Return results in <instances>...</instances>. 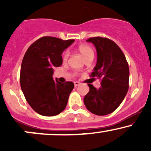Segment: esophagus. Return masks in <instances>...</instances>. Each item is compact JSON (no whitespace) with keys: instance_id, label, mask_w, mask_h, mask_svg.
<instances>
[{"instance_id":"34e87169","label":"esophagus","mask_w":151,"mask_h":151,"mask_svg":"<svg viewBox=\"0 0 151 151\" xmlns=\"http://www.w3.org/2000/svg\"><path fill=\"white\" fill-rule=\"evenodd\" d=\"M74 86H75V87H77V86H79V84H80V82H79V81H74Z\"/></svg>"}]
</instances>
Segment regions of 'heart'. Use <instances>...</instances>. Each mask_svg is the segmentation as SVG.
<instances>
[{"label": "heart", "mask_w": 151, "mask_h": 151, "mask_svg": "<svg viewBox=\"0 0 151 151\" xmlns=\"http://www.w3.org/2000/svg\"><path fill=\"white\" fill-rule=\"evenodd\" d=\"M77 49L79 53L82 55L83 58L85 59L86 60H89V59H93L94 52H93L92 48L89 45H80L78 47ZM69 55H70V53H69L68 51H66L64 52L63 56H62V60H63L64 62L67 61L69 58Z\"/></svg>", "instance_id": "b5f03b06"}]
</instances>
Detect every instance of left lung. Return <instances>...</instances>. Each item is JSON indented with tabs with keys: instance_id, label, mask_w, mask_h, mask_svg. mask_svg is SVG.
Returning <instances> with one entry per match:
<instances>
[{
	"instance_id": "obj_1",
	"label": "left lung",
	"mask_w": 151,
	"mask_h": 151,
	"mask_svg": "<svg viewBox=\"0 0 151 151\" xmlns=\"http://www.w3.org/2000/svg\"><path fill=\"white\" fill-rule=\"evenodd\" d=\"M97 53L96 65L91 77L101 79L98 89L88 84L89 91L84 102L90 112L98 116L109 114L120 106L129 90V67L124 54L114 41L101 37H90Z\"/></svg>"
}]
</instances>
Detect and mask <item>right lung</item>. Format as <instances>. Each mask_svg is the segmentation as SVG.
<instances>
[{
	"mask_svg": "<svg viewBox=\"0 0 151 151\" xmlns=\"http://www.w3.org/2000/svg\"><path fill=\"white\" fill-rule=\"evenodd\" d=\"M74 42L42 37L29 47L22 59L20 81L26 101L35 111L53 116L65 110L74 83L53 79V69L62 64V54Z\"/></svg>",
	"mask_w": 151,
	"mask_h": 151,
	"instance_id": "add662e5",
	"label": "right lung"
}]
</instances>
